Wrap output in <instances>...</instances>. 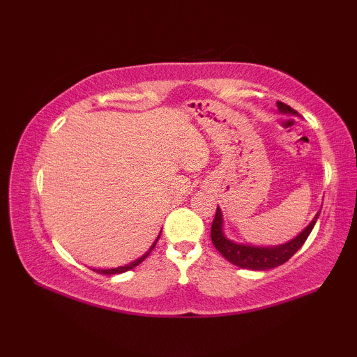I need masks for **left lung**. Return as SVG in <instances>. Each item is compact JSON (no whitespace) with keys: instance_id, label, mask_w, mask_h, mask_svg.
I'll return each instance as SVG.
<instances>
[{"instance_id":"8db88e82","label":"left lung","mask_w":357,"mask_h":357,"mask_svg":"<svg viewBox=\"0 0 357 357\" xmlns=\"http://www.w3.org/2000/svg\"><path fill=\"white\" fill-rule=\"evenodd\" d=\"M277 107L282 113H291L296 114L291 107L283 104V102H277ZM318 214L313 217V220L307 225L294 239L288 241V243L282 245L274 247H259V245H249V244H241L234 243V241L228 239L223 234V217L220 208H217L215 217L211 227V239L217 250L222 253L223 258H227L229 263L238 266L243 269H252V271H264V269H273L287 263L296 252H298L302 244L305 243V239L309 238L313 227H315Z\"/></svg>"}]
</instances>
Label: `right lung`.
I'll use <instances>...</instances> for the list:
<instances>
[{"label": "right lung", "mask_w": 357, "mask_h": 357, "mask_svg": "<svg viewBox=\"0 0 357 357\" xmlns=\"http://www.w3.org/2000/svg\"><path fill=\"white\" fill-rule=\"evenodd\" d=\"M159 238H160V234H159V236H157V239H159ZM157 239L154 241V244L149 247V250H148L146 253H144L143 257H140V258H138V259H135V261H132V263L126 264V266H119V268H113V269H94V271H96V273H98V274H107V275H112V274H123V273H126V271H130V269H134L135 266L140 264V263L143 261V259L149 255L151 250L154 249V247H155V243H157Z\"/></svg>", "instance_id": "1"}]
</instances>
